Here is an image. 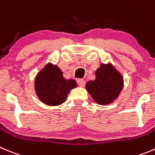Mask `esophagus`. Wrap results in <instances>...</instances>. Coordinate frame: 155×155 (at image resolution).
I'll list each match as a JSON object with an SVG mask.
<instances>
[{
    "label": "esophagus",
    "mask_w": 155,
    "mask_h": 155,
    "mask_svg": "<svg viewBox=\"0 0 155 155\" xmlns=\"http://www.w3.org/2000/svg\"><path fill=\"white\" fill-rule=\"evenodd\" d=\"M77 83L80 87H83L85 86V84H86V81L83 80V79H78Z\"/></svg>",
    "instance_id": "34e87169"
}]
</instances>
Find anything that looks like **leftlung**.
Wrapping results in <instances>:
<instances>
[{"instance_id": "1", "label": "left lung", "mask_w": 155, "mask_h": 155, "mask_svg": "<svg viewBox=\"0 0 155 155\" xmlns=\"http://www.w3.org/2000/svg\"><path fill=\"white\" fill-rule=\"evenodd\" d=\"M124 86L122 75L112 63H102L95 70V79L86 85L94 102L105 105L112 103L119 96Z\"/></svg>"}]
</instances>
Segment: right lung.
<instances>
[{"instance_id": "obj_1", "label": "right lung", "mask_w": 155, "mask_h": 155, "mask_svg": "<svg viewBox=\"0 0 155 155\" xmlns=\"http://www.w3.org/2000/svg\"><path fill=\"white\" fill-rule=\"evenodd\" d=\"M77 86L74 79H66L63 72L56 65L48 63L37 73L34 88L42 102L56 106L65 102L71 89Z\"/></svg>"}]
</instances>
